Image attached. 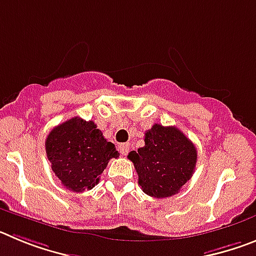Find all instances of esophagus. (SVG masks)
<instances>
[{
  "mask_svg": "<svg viewBox=\"0 0 256 256\" xmlns=\"http://www.w3.org/2000/svg\"><path fill=\"white\" fill-rule=\"evenodd\" d=\"M119 150H120L122 155L126 156V154L130 152V144H122L120 146H119Z\"/></svg>",
  "mask_w": 256,
  "mask_h": 256,
  "instance_id": "esophagus-1",
  "label": "esophagus"
}]
</instances>
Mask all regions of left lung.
I'll return each instance as SVG.
<instances>
[{
    "label": "left lung",
    "instance_id": "left-lung-1",
    "mask_svg": "<svg viewBox=\"0 0 256 256\" xmlns=\"http://www.w3.org/2000/svg\"><path fill=\"white\" fill-rule=\"evenodd\" d=\"M128 159L138 174L146 195L164 198L178 194L192 177L198 162L195 144L176 126L154 124L144 133V146L130 151Z\"/></svg>",
    "mask_w": 256,
    "mask_h": 256
}]
</instances>
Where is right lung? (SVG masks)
<instances>
[{
    "mask_svg": "<svg viewBox=\"0 0 256 256\" xmlns=\"http://www.w3.org/2000/svg\"><path fill=\"white\" fill-rule=\"evenodd\" d=\"M44 146L52 172L74 192L94 188L108 160L119 156L115 144L106 141L94 122L79 116L55 126Z\"/></svg>",
    "mask_w": 256,
    "mask_h": 256,
    "instance_id": "obj_1",
    "label": "right lung"
}]
</instances>
